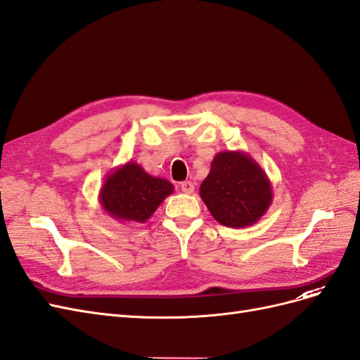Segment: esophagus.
<instances>
[{
	"instance_id": "1",
	"label": "esophagus",
	"mask_w": 360,
	"mask_h": 360,
	"mask_svg": "<svg viewBox=\"0 0 360 360\" xmlns=\"http://www.w3.org/2000/svg\"><path fill=\"white\" fill-rule=\"evenodd\" d=\"M180 188L184 193H193V191H195V186H193L192 181H183L180 184Z\"/></svg>"
}]
</instances>
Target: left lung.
Instances as JSON below:
<instances>
[{
    "instance_id": "left-lung-1",
    "label": "left lung",
    "mask_w": 360,
    "mask_h": 360,
    "mask_svg": "<svg viewBox=\"0 0 360 360\" xmlns=\"http://www.w3.org/2000/svg\"><path fill=\"white\" fill-rule=\"evenodd\" d=\"M207 209L221 225L245 228L257 224L274 201L267 174L245 151H221L200 186Z\"/></svg>"
}]
</instances>
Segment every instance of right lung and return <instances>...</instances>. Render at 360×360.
I'll list each match as a JSON object with an SVG mask.
<instances>
[{
	"label": "right lung",
	"mask_w": 360,
	"mask_h": 360,
	"mask_svg": "<svg viewBox=\"0 0 360 360\" xmlns=\"http://www.w3.org/2000/svg\"><path fill=\"white\" fill-rule=\"evenodd\" d=\"M172 192L174 186L167 179L150 176L136 162L129 160L105 177L99 201L112 219L144 224Z\"/></svg>",
	"instance_id": "right-lung-1"
}]
</instances>
